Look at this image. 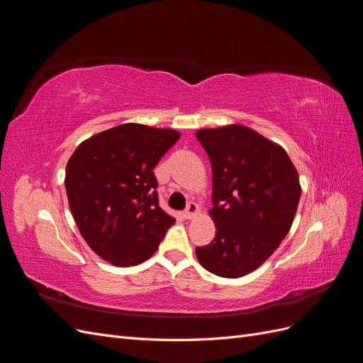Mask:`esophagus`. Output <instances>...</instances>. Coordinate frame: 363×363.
<instances>
[{"instance_id":"obj_1","label":"esophagus","mask_w":363,"mask_h":363,"mask_svg":"<svg viewBox=\"0 0 363 363\" xmlns=\"http://www.w3.org/2000/svg\"><path fill=\"white\" fill-rule=\"evenodd\" d=\"M196 213H199V206H196L195 201H189L184 208V218L192 219Z\"/></svg>"}]
</instances>
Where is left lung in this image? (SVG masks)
I'll return each instance as SVG.
<instances>
[{"label": "left lung", "mask_w": 363, "mask_h": 363, "mask_svg": "<svg viewBox=\"0 0 363 363\" xmlns=\"http://www.w3.org/2000/svg\"><path fill=\"white\" fill-rule=\"evenodd\" d=\"M212 164L216 233L196 247L208 272L238 279L257 269L288 235L298 207V172L281 147L244 125L196 131Z\"/></svg>", "instance_id": "obj_1"}]
</instances>
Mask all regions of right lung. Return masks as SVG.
<instances>
[{
	"label": "right lung",
	"instance_id": "add662e5",
	"mask_svg": "<svg viewBox=\"0 0 363 363\" xmlns=\"http://www.w3.org/2000/svg\"><path fill=\"white\" fill-rule=\"evenodd\" d=\"M180 133L123 124L77 147L65 188L82 236L115 267H133L155 255L175 219L159 206L152 169Z\"/></svg>",
	"mask_w": 363,
	"mask_h": 363
}]
</instances>
